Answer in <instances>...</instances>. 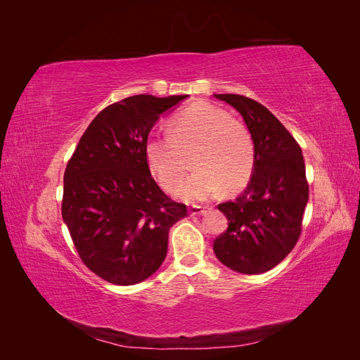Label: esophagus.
I'll return each instance as SVG.
<instances>
[{
	"mask_svg": "<svg viewBox=\"0 0 360 360\" xmlns=\"http://www.w3.org/2000/svg\"><path fill=\"white\" fill-rule=\"evenodd\" d=\"M205 213H207L205 207H201V205H192V207H189V216H202Z\"/></svg>",
	"mask_w": 360,
	"mask_h": 360,
	"instance_id": "esophagus-1",
	"label": "esophagus"
}]
</instances>
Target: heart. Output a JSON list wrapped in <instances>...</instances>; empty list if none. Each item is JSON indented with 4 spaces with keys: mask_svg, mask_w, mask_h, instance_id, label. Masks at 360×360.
I'll use <instances>...</instances> for the list:
<instances>
[{
    "mask_svg": "<svg viewBox=\"0 0 360 360\" xmlns=\"http://www.w3.org/2000/svg\"><path fill=\"white\" fill-rule=\"evenodd\" d=\"M191 153L195 171L181 195L189 201L216 197L222 188H243L254 172L255 147L246 126L209 103H193L174 115L169 134H151L144 144L148 169L169 193L181 188Z\"/></svg>",
    "mask_w": 360,
    "mask_h": 360,
    "instance_id": "b5f03b06",
    "label": "heart"
}]
</instances>
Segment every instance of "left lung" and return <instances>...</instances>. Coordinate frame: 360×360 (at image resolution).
<instances>
[{"instance_id":"left-lung-1","label":"left lung","mask_w":360,"mask_h":360,"mask_svg":"<svg viewBox=\"0 0 360 360\" xmlns=\"http://www.w3.org/2000/svg\"><path fill=\"white\" fill-rule=\"evenodd\" d=\"M242 114L255 147V165L246 189L217 205L228 219L216 237L217 259L238 274L274 269L297 243L309 197L302 148L266 106L240 94H214Z\"/></svg>"}]
</instances>
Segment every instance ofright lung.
<instances>
[{
    "instance_id": "add662e5",
    "label": "right lung",
    "mask_w": 360,
    "mask_h": 360,
    "mask_svg": "<svg viewBox=\"0 0 360 360\" xmlns=\"http://www.w3.org/2000/svg\"><path fill=\"white\" fill-rule=\"evenodd\" d=\"M188 94H139L106 106L86 127L64 171L61 214L82 263L115 285L160 267L169 228L188 216L158 186L144 144L159 117Z\"/></svg>"
}]
</instances>
